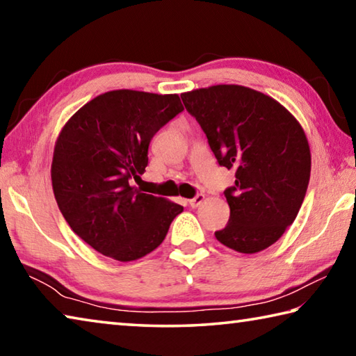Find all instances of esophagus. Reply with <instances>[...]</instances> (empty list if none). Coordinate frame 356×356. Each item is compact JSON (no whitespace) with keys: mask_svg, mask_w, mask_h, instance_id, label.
<instances>
[{"mask_svg":"<svg viewBox=\"0 0 356 356\" xmlns=\"http://www.w3.org/2000/svg\"><path fill=\"white\" fill-rule=\"evenodd\" d=\"M206 200V196L204 195H196L195 197H193V200H190L188 201V204H190V207H193V209H196V207H200L201 204H202V201Z\"/></svg>","mask_w":356,"mask_h":356,"instance_id":"obj_1","label":"esophagus"}]
</instances>
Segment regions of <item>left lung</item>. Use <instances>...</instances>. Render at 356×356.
<instances>
[{
    "mask_svg": "<svg viewBox=\"0 0 356 356\" xmlns=\"http://www.w3.org/2000/svg\"><path fill=\"white\" fill-rule=\"evenodd\" d=\"M220 166L236 171L225 190L231 216L215 232L238 252L273 245L297 218L311 176L309 144L291 113L268 95L237 84L180 95Z\"/></svg>",
    "mask_w": 356,
    "mask_h": 356,
    "instance_id": "1",
    "label": "left lung"
}]
</instances>
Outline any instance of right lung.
<instances>
[{
	"label": "right lung",
	"instance_id": "add662e5",
	"mask_svg": "<svg viewBox=\"0 0 356 356\" xmlns=\"http://www.w3.org/2000/svg\"><path fill=\"white\" fill-rule=\"evenodd\" d=\"M184 111L177 94L119 89L80 108L59 135L51 163L53 191L78 237L120 262L163 242L184 207L131 186L147 166L149 144Z\"/></svg>",
	"mask_w": 356,
	"mask_h": 356
}]
</instances>
